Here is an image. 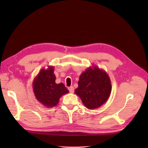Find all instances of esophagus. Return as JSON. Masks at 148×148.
Here are the masks:
<instances>
[{"label":"esophagus","mask_w":148,"mask_h":148,"mask_svg":"<svg viewBox=\"0 0 148 148\" xmlns=\"http://www.w3.org/2000/svg\"><path fill=\"white\" fill-rule=\"evenodd\" d=\"M69 92H70V93H74V87H73V86H71V87H69Z\"/></svg>","instance_id":"obj_1"}]
</instances>
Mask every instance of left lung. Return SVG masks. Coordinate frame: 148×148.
<instances>
[{
    "instance_id": "left-lung-1",
    "label": "left lung",
    "mask_w": 148,
    "mask_h": 148,
    "mask_svg": "<svg viewBox=\"0 0 148 148\" xmlns=\"http://www.w3.org/2000/svg\"><path fill=\"white\" fill-rule=\"evenodd\" d=\"M111 82L107 72L96 65L88 68L80 75L74 93L86 108L94 109L103 104L111 92Z\"/></svg>"
}]
</instances>
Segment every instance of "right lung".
Returning <instances> with one entry per match:
<instances>
[{
	"mask_svg": "<svg viewBox=\"0 0 148 148\" xmlns=\"http://www.w3.org/2000/svg\"><path fill=\"white\" fill-rule=\"evenodd\" d=\"M54 67L48 66L40 69L32 83L34 93L36 99L47 108H53L58 104L60 97L69 93L63 83H55Z\"/></svg>",
	"mask_w": 148,
	"mask_h": 148,
	"instance_id": "1",
	"label": "right lung"
}]
</instances>
